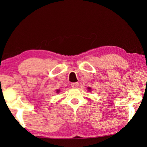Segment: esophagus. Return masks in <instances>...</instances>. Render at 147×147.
I'll return each mask as SVG.
<instances>
[{
	"label": "esophagus",
	"mask_w": 147,
	"mask_h": 147,
	"mask_svg": "<svg viewBox=\"0 0 147 147\" xmlns=\"http://www.w3.org/2000/svg\"><path fill=\"white\" fill-rule=\"evenodd\" d=\"M78 85H79V84L78 83V82H75V83H72L71 84V87L73 88H77L78 87Z\"/></svg>",
	"instance_id": "34e87169"
}]
</instances>
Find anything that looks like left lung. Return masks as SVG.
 I'll use <instances>...</instances> for the list:
<instances>
[{"instance_id": "left-lung-1", "label": "left lung", "mask_w": 147, "mask_h": 147, "mask_svg": "<svg viewBox=\"0 0 147 147\" xmlns=\"http://www.w3.org/2000/svg\"><path fill=\"white\" fill-rule=\"evenodd\" d=\"M88 91H90H90H91V90H92V89H91V88H90V87H89V88H88Z\"/></svg>"}]
</instances>
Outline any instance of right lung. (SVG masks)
I'll list each match as a JSON object with an SVG mask.
<instances>
[{"label":"right lung","instance_id":"obj_1","mask_svg":"<svg viewBox=\"0 0 147 147\" xmlns=\"http://www.w3.org/2000/svg\"><path fill=\"white\" fill-rule=\"evenodd\" d=\"M59 92H60V90H57V93H59Z\"/></svg>","mask_w":147,"mask_h":147}]
</instances>
